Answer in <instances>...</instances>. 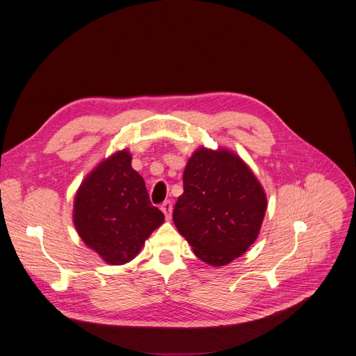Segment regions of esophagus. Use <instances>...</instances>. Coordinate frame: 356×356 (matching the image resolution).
I'll list each match as a JSON object with an SVG mask.
<instances>
[{"label":"esophagus","instance_id":"obj_1","mask_svg":"<svg viewBox=\"0 0 356 356\" xmlns=\"http://www.w3.org/2000/svg\"><path fill=\"white\" fill-rule=\"evenodd\" d=\"M161 211L165 213V216L168 218H171V212H172V204H171V201H165L163 204H161Z\"/></svg>","mask_w":356,"mask_h":356}]
</instances>
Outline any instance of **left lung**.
Segmentation results:
<instances>
[{"label":"left lung","instance_id":"left-lung-1","mask_svg":"<svg viewBox=\"0 0 356 356\" xmlns=\"http://www.w3.org/2000/svg\"><path fill=\"white\" fill-rule=\"evenodd\" d=\"M172 220L195 255L213 266L241 257L259 234L266 195L254 172L228 149H197L184 171Z\"/></svg>","mask_w":356,"mask_h":356}]
</instances>
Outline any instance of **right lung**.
I'll return each instance as SVG.
<instances>
[{"label":"right lung","instance_id":"1","mask_svg":"<svg viewBox=\"0 0 356 356\" xmlns=\"http://www.w3.org/2000/svg\"><path fill=\"white\" fill-rule=\"evenodd\" d=\"M165 220L151 204L145 181L131 167V154L115 152L83 181L74 201V225L106 264L129 262Z\"/></svg>","mask_w":356,"mask_h":356}]
</instances>
